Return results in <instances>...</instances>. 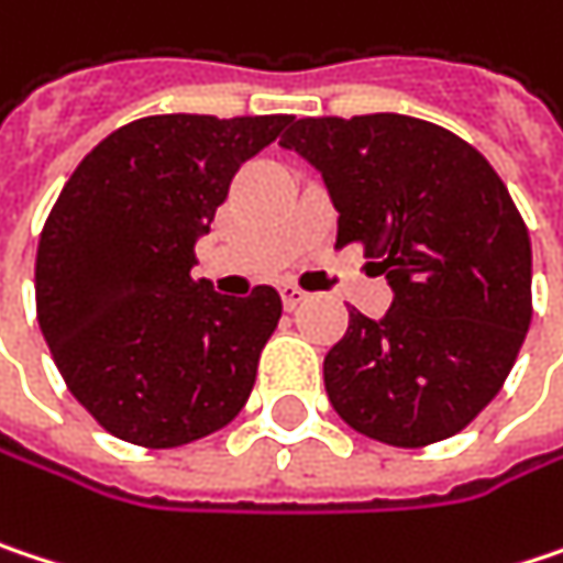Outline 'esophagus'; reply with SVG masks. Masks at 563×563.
Wrapping results in <instances>:
<instances>
[{"label": "esophagus", "mask_w": 563, "mask_h": 563, "mask_svg": "<svg viewBox=\"0 0 563 563\" xmlns=\"http://www.w3.org/2000/svg\"><path fill=\"white\" fill-rule=\"evenodd\" d=\"M280 296H283V306H286L289 312H292V309H296V306H299V302L306 299V292H302L299 286H292V283H283Z\"/></svg>", "instance_id": "1"}]
</instances>
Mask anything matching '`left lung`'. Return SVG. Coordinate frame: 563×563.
Masks as SVG:
<instances>
[{"instance_id":"left-lung-1","label":"left lung","mask_w":563,"mask_h":563,"mask_svg":"<svg viewBox=\"0 0 563 563\" xmlns=\"http://www.w3.org/2000/svg\"><path fill=\"white\" fill-rule=\"evenodd\" d=\"M280 144L325 179L334 247L364 244L393 286L384 319L347 309L325 354L334 412L393 448L467 429L532 322V241L506 183L464 137L396 112L299 119Z\"/></svg>"}]
</instances>
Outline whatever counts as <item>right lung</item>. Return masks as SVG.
I'll list each match as a JSON object with an SVG mask.
<instances>
[{
	"mask_svg": "<svg viewBox=\"0 0 563 563\" xmlns=\"http://www.w3.org/2000/svg\"><path fill=\"white\" fill-rule=\"evenodd\" d=\"M289 122L147 115L99 141L60 189L37 241V325L106 432L179 448L244 409L280 292L234 299L192 280L196 241L241 164Z\"/></svg>",
	"mask_w": 563,
	"mask_h": 563,
	"instance_id": "obj_1",
	"label": "right lung"
}]
</instances>
